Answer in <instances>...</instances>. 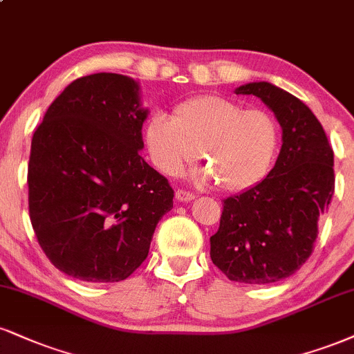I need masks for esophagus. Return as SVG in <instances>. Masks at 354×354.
<instances>
[{
    "label": "esophagus",
    "mask_w": 354,
    "mask_h": 354,
    "mask_svg": "<svg viewBox=\"0 0 354 354\" xmlns=\"http://www.w3.org/2000/svg\"><path fill=\"white\" fill-rule=\"evenodd\" d=\"M176 199L178 201H183V203H189L194 199V193H191V191H186V189H178L176 191Z\"/></svg>",
    "instance_id": "esophagus-1"
}]
</instances>
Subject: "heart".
Instances as JSON below:
<instances>
[{
    "label": "heart",
    "mask_w": 354,
    "mask_h": 354,
    "mask_svg": "<svg viewBox=\"0 0 354 354\" xmlns=\"http://www.w3.org/2000/svg\"><path fill=\"white\" fill-rule=\"evenodd\" d=\"M280 127L274 115L244 109L223 95L188 99L173 118L153 113L145 123L148 158L160 173L174 176L201 153L207 168L201 181H218L229 193L252 189L269 176L280 151Z\"/></svg>",
    "instance_id": "obj_1"
}]
</instances>
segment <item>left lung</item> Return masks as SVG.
<instances>
[{
  "mask_svg": "<svg viewBox=\"0 0 354 354\" xmlns=\"http://www.w3.org/2000/svg\"><path fill=\"white\" fill-rule=\"evenodd\" d=\"M282 127V148L269 176L224 199L211 261L229 280L272 283L295 274L313 252L318 219L335 193L333 148L304 102L269 82L241 85Z\"/></svg>",
  "mask_w": 354,
  "mask_h": 354,
  "instance_id": "1",
  "label": "left lung"
}]
</instances>
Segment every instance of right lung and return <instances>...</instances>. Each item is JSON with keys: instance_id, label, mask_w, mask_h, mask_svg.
Wrapping results in <instances>:
<instances>
[{"instance_id": "obj_1", "label": "right lung", "mask_w": 354, "mask_h": 354, "mask_svg": "<svg viewBox=\"0 0 354 354\" xmlns=\"http://www.w3.org/2000/svg\"><path fill=\"white\" fill-rule=\"evenodd\" d=\"M147 115L133 79L100 72L67 85L34 131L29 218L64 274L120 282L147 259L174 196L140 156Z\"/></svg>"}]
</instances>
